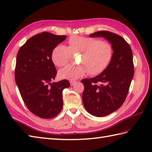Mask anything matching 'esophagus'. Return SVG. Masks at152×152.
<instances>
[{"mask_svg": "<svg viewBox=\"0 0 152 152\" xmlns=\"http://www.w3.org/2000/svg\"><path fill=\"white\" fill-rule=\"evenodd\" d=\"M77 82L76 81H73V80H71V81H70V86H73L75 84V83H76Z\"/></svg>", "mask_w": 152, "mask_h": 152, "instance_id": "34e87169", "label": "esophagus"}]
</instances>
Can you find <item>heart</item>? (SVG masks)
Wrapping results in <instances>:
<instances>
[{
  "instance_id": "1",
  "label": "heart",
  "mask_w": 152,
  "mask_h": 152,
  "mask_svg": "<svg viewBox=\"0 0 152 152\" xmlns=\"http://www.w3.org/2000/svg\"><path fill=\"white\" fill-rule=\"evenodd\" d=\"M68 44V47L59 45L54 48L51 53L52 62L62 67L69 62L72 55L80 54L81 65H69L61 69L59 75L63 79L76 80L88 72L91 76L98 75L108 66L114 56L112 45L99 38L74 35L69 38Z\"/></svg>"
}]
</instances>
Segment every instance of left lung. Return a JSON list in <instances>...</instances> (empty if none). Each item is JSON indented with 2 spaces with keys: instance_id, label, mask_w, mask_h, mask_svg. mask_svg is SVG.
I'll list each match as a JSON object with an SVG mask.
<instances>
[{
  "instance_id": "left-lung-1",
  "label": "left lung",
  "mask_w": 152,
  "mask_h": 152,
  "mask_svg": "<svg viewBox=\"0 0 152 152\" xmlns=\"http://www.w3.org/2000/svg\"><path fill=\"white\" fill-rule=\"evenodd\" d=\"M89 37L105 38L114 49L112 60L104 71L81 81L86 110L93 115L102 117L117 110L125 101L134 75L133 52L124 38L112 32L101 31Z\"/></svg>"
}]
</instances>
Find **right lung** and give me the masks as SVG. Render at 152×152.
Instances as JSON below:
<instances>
[{
  "label": "right lung",
  "instance_id": "right-lung-1",
  "mask_svg": "<svg viewBox=\"0 0 152 152\" xmlns=\"http://www.w3.org/2000/svg\"><path fill=\"white\" fill-rule=\"evenodd\" d=\"M66 38L43 32L30 38L17 54L15 80L19 93L29 111L41 118H52L59 114L62 91L70 86L67 80L51 82L57 75L51 53Z\"/></svg>",
  "mask_w": 152,
  "mask_h": 152
}]
</instances>
